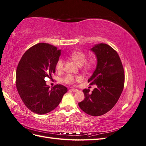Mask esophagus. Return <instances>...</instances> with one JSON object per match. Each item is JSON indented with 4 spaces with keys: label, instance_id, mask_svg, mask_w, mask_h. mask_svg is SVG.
Instances as JSON below:
<instances>
[{
    "label": "esophagus",
    "instance_id": "34e87169",
    "mask_svg": "<svg viewBox=\"0 0 146 146\" xmlns=\"http://www.w3.org/2000/svg\"><path fill=\"white\" fill-rule=\"evenodd\" d=\"M70 90H71L73 92H77L78 91L77 89H75V88H71V89H70Z\"/></svg>",
    "mask_w": 146,
    "mask_h": 146
}]
</instances>
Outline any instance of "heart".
Segmentation results:
<instances>
[{
    "mask_svg": "<svg viewBox=\"0 0 146 146\" xmlns=\"http://www.w3.org/2000/svg\"><path fill=\"white\" fill-rule=\"evenodd\" d=\"M70 57L74 61L78 64L80 66L85 65V67L90 68L92 64V61H90L89 62H86V55L82 52L80 51H74L70 54ZM64 67V60L62 58H59L58 61H56V69L61 71L63 69ZM79 77H75L72 75H67L63 79V82L67 84H74L76 80H78Z\"/></svg>",
    "mask_w": 146,
    "mask_h": 146,
    "instance_id": "heart-1",
    "label": "heart"
}]
</instances>
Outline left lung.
Segmentation results:
<instances>
[{"mask_svg": "<svg viewBox=\"0 0 146 146\" xmlns=\"http://www.w3.org/2000/svg\"><path fill=\"white\" fill-rule=\"evenodd\" d=\"M97 58L96 69L88 82L96 88L83 92L85 98L78 103L82 110L93 116H99L111 110L120 98L124 85V71L116 50L104 43L91 48Z\"/></svg>", "mask_w": 146, "mask_h": 146, "instance_id": "8db88e82", "label": "left lung"}]
</instances>
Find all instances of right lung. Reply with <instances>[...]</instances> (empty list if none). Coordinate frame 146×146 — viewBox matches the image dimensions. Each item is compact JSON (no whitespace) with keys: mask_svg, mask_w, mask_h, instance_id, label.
I'll use <instances>...</instances> for the list:
<instances>
[{"mask_svg":"<svg viewBox=\"0 0 146 146\" xmlns=\"http://www.w3.org/2000/svg\"><path fill=\"white\" fill-rule=\"evenodd\" d=\"M61 50L47 43H38L26 51L16 73L17 90L25 105L38 114L48 113L58 107L67 88L56 85L50 89L44 80L55 72Z\"/></svg>","mask_w":146,"mask_h":146,"instance_id":"obj_1","label":"right lung"}]
</instances>
